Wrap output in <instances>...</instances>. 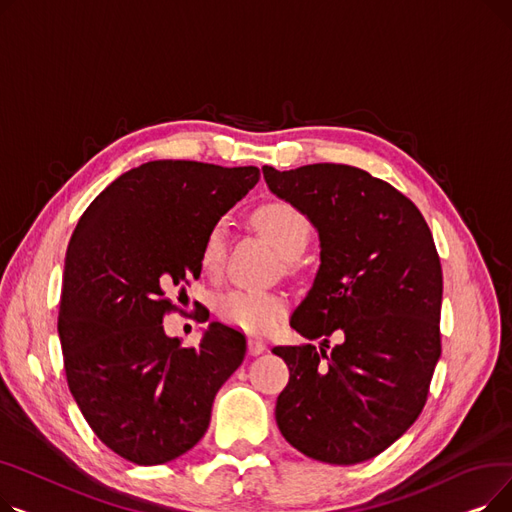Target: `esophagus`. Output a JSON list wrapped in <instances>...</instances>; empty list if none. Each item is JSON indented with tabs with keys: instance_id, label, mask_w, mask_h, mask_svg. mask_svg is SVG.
<instances>
[{
	"instance_id": "1",
	"label": "esophagus",
	"mask_w": 512,
	"mask_h": 512,
	"mask_svg": "<svg viewBox=\"0 0 512 512\" xmlns=\"http://www.w3.org/2000/svg\"><path fill=\"white\" fill-rule=\"evenodd\" d=\"M263 351H265V342H263V340H259V338H249V353H251L253 357L261 355Z\"/></svg>"
}]
</instances>
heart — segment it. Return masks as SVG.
<instances>
[{
  "label": "heart",
  "mask_w": 512,
  "mask_h": 512,
  "mask_svg": "<svg viewBox=\"0 0 512 512\" xmlns=\"http://www.w3.org/2000/svg\"><path fill=\"white\" fill-rule=\"evenodd\" d=\"M257 232L272 242V247L284 257L294 259L303 253L311 234L305 213L288 201H265L251 213ZM226 257V226L213 224L199 251L201 270L209 276L220 274ZM215 311L226 324L245 332H270L284 317V299L272 292L230 290L215 301Z\"/></svg>",
  "instance_id": "obj_1"
}]
</instances>
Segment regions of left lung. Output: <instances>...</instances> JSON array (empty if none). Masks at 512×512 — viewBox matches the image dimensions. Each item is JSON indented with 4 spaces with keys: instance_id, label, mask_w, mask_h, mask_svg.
Masks as SVG:
<instances>
[{
    "instance_id": "1",
    "label": "left lung",
    "mask_w": 512,
    "mask_h": 512,
    "mask_svg": "<svg viewBox=\"0 0 512 512\" xmlns=\"http://www.w3.org/2000/svg\"><path fill=\"white\" fill-rule=\"evenodd\" d=\"M267 186L319 232L321 265L290 317L309 340L274 346L290 369L276 402L282 436L309 459L357 465L394 444L425 407L442 353V265L417 205L369 172L311 164ZM330 348V346H328Z\"/></svg>"
}]
</instances>
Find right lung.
I'll use <instances>...</instances> for the list:
<instances>
[{"label":"right lung","mask_w":512,"mask_h":512,"mask_svg":"<svg viewBox=\"0 0 512 512\" xmlns=\"http://www.w3.org/2000/svg\"><path fill=\"white\" fill-rule=\"evenodd\" d=\"M259 168L159 159L99 193L70 238L58 334L68 388L95 436L134 465H161L207 432L213 398L247 353L211 324L197 346L164 332L168 292L201 276L207 230L249 193Z\"/></svg>","instance_id":"add662e5"}]
</instances>
